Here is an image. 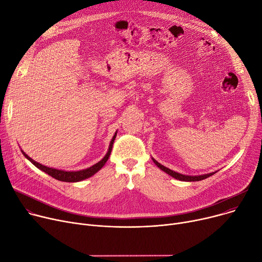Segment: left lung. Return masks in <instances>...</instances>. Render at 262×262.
Returning a JSON list of instances; mask_svg holds the SVG:
<instances>
[{"mask_svg": "<svg viewBox=\"0 0 262 262\" xmlns=\"http://www.w3.org/2000/svg\"><path fill=\"white\" fill-rule=\"evenodd\" d=\"M152 161H153V163H155V164L161 169V170H163L164 172L168 173L169 176H171L172 178H174V179H177V180H179V181H184V182H196V181H201V180L207 179L208 177H210V176H212V174H214V173L217 172V171H214V172H210V173H206V174H201V176H185V174H182V173L176 172V171L171 170V169H169V168L163 166L162 164H160L158 161H156L153 158H152Z\"/></svg>", "mask_w": 262, "mask_h": 262, "instance_id": "obj_1", "label": "left lung"}]
</instances>
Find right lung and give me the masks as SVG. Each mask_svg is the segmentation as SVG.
<instances>
[{
  "instance_id": "obj_1",
  "label": "right lung",
  "mask_w": 262,
  "mask_h": 262,
  "mask_svg": "<svg viewBox=\"0 0 262 262\" xmlns=\"http://www.w3.org/2000/svg\"><path fill=\"white\" fill-rule=\"evenodd\" d=\"M116 133L114 134V136L112 137V140L110 142V145H109V149H107V152L105 153V156L102 158V160H100L98 163L94 164L93 166H91L86 169H82V170H79V171H66V170H61V169H56V168H52V167H48V166H44L36 161H34L32 158H29L26 153L22 151L23 156L29 161L32 162L37 168H39L40 170L44 171L45 173H48L49 176L53 177L54 179L58 180V181H61V182H80V181H83L88 178H91L92 176H94L97 171H99L100 169L104 166V164L106 163L107 159H109L110 155H111V151H112V147H113V143H114V140L116 137Z\"/></svg>"
}]
</instances>
